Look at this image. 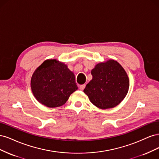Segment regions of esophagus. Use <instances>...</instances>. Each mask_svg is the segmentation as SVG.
<instances>
[{"label":"esophagus","instance_id":"34e87169","mask_svg":"<svg viewBox=\"0 0 159 159\" xmlns=\"http://www.w3.org/2000/svg\"><path fill=\"white\" fill-rule=\"evenodd\" d=\"M84 88H85V84H82V85H80L79 86V89L80 90H83Z\"/></svg>","mask_w":159,"mask_h":159}]
</instances>
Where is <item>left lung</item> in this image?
I'll return each instance as SVG.
<instances>
[{
    "instance_id": "1",
    "label": "left lung",
    "mask_w": 159,
    "mask_h": 159,
    "mask_svg": "<svg viewBox=\"0 0 159 159\" xmlns=\"http://www.w3.org/2000/svg\"><path fill=\"white\" fill-rule=\"evenodd\" d=\"M91 74L93 79L86 84L84 93L94 106L104 110L112 108L124 99L129 90V78L116 61L98 63Z\"/></svg>"
}]
</instances>
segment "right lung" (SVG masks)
Wrapping results in <instances>:
<instances>
[{
	"instance_id": "add662e5",
	"label": "right lung",
	"mask_w": 159,
	"mask_h": 159,
	"mask_svg": "<svg viewBox=\"0 0 159 159\" xmlns=\"http://www.w3.org/2000/svg\"><path fill=\"white\" fill-rule=\"evenodd\" d=\"M31 89L39 103L55 107L63 105L78 86L67 65L56 59H48L34 71Z\"/></svg>"
}]
</instances>
